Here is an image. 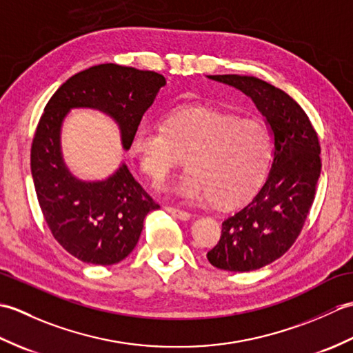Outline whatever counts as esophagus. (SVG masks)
Masks as SVG:
<instances>
[{
	"label": "esophagus",
	"mask_w": 353,
	"mask_h": 353,
	"mask_svg": "<svg viewBox=\"0 0 353 353\" xmlns=\"http://www.w3.org/2000/svg\"><path fill=\"white\" fill-rule=\"evenodd\" d=\"M165 211L170 212L171 215L177 216V219H181V220H183V221H186V220H190V219H191V214H190V212H186V211H183V209L172 208V206H165Z\"/></svg>",
	"instance_id": "esophagus-1"
}]
</instances>
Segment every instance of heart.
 <instances>
[{
  "mask_svg": "<svg viewBox=\"0 0 353 353\" xmlns=\"http://www.w3.org/2000/svg\"><path fill=\"white\" fill-rule=\"evenodd\" d=\"M141 170L161 182L186 156L190 171L172 191L185 199L209 197L236 206L259 190L273 156V137L259 119H243L205 106H181L162 124L141 121L132 137Z\"/></svg>",
  "mask_w": 353,
  "mask_h": 353,
  "instance_id": "obj_1",
  "label": "heart"
}]
</instances>
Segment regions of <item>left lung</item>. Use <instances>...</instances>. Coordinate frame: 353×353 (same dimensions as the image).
Returning a JSON list of instances; mask_svg holds the SVG:
<instances>
[{
  "mask_svg": "<svg viewBox=\"0 0 353 353\" xmlns=\"http://www.w3.org/2000/svg\"><path fill=\"white\" fill-rule=\"evenodd\" d=\"M250 97L267 118L274 157L264 186L221 224L208 261L228 272H252L279 259L301 235L321 171L320 141L308 115L288 94L249 76H208Z\"/></svg>",
  "mask_w": 353,
  "mask_h": 353,
  "instance_id": "8db88e82",
  "label": "left lung"
}]
</instances>
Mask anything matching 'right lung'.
Returning <instances> with one entry per match:
<instances>
[{"label":"right lung","mask_w":353,"mask_h":353,"mask_svg":"<svg viewBox=\"0 0 353 353\" xmlns=\"http://www.w3.org/2000/svg\"><path fill=\"white\" fill-rule=\"evenodd\" d=\"M162 74L101 63L68 79L52 94L37 123L30 165L37 201L51 235L74 258L95 265L123 261L137 247L150 211L159 203L123 163L103 182L72 177L61 154V125L72 108L106 112L121 129L124 148L156 94Z\"/></svg>","instance_id":"1"}]
</instances>
